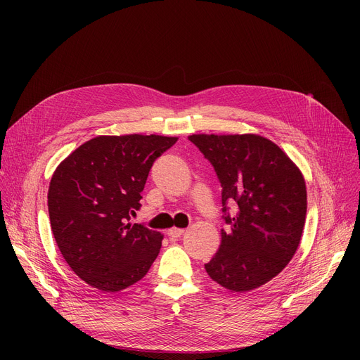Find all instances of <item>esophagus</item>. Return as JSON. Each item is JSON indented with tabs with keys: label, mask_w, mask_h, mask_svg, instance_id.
I'll list each match as a JSON object with an SVG mask.
<instances>
[{
	"label": "esophagus",
	"mask_w": 360,
	"mask_h": 360,
	"mask_svg": "<svg viewBox=\"0 0 360 360\" xmlns=\"http://www.w3.org/2000/svg\"><path fill=\"white\" fill-rule=\"evenodd\" d=\"M184 232H185L184 228H172L167 231V236L169 238H181L184 235Z\"/></svg>",
	"instance_id": "esophagus-1"
}]
</instances>
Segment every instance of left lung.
<instances>
[{
  "label": "left lung",
  "mask_w": 360,
  "mask_h": 360,
  "mask_svg": "<svg viewBox=\"0 0 360 360\" xmlns=\"http://www.w3.org/2000/svg\"><path fill=\"white\" fill-rule=\"evenodd\" d=\"M221 185V243L205 271L232 292H250L274 278L295 255L307 217V185L277 144L257 134H193ZM238 204L235 217L225 204Z\"/></svg>",
  "instance_id": "1"
}]
</instances>
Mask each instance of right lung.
<instances>
[{
	"label": "right lung",
	"mask_w": 360,
	"mask_h": 360,
	"mask_svg": "<svg viewBox=\"0 0 360 360\" xmlns=\"http://www.w3.org/2000/svg\"><path fill=\"white\" fill-rule=\"evenodd\" d=\"M163 136H99L64 159L52 175L48 212L56 245L71 270L102 292L141 280L163 235L131 223L153 162L176 143Z\"/></svg>",
	"instance_id": "right-lung-1"
}]
</instances>
